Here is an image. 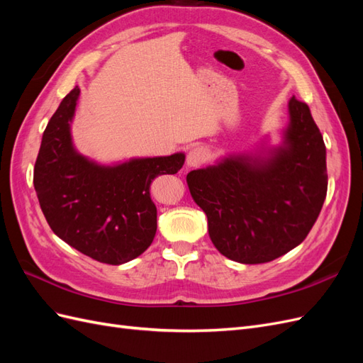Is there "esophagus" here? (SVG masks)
Returning a JSON list of instances; mask_svg holds the SVG:
<instances>
[{
	"mask_svg": "<svg viewBox=\"0 0 363 363\" xmlns=\"http://www.w3.org/2000/svg\"><path fill=\"white\" fill-rule=\"evenodd\" d=\"M208 159V151L203 145H195L188 151V156H186V164L188 168H196L201 167Z\"/></svg>",
	"mask_w": 363,
	"mask_h": 363,
	"instance_id": "1",
	"label": "esophagus"
}]
</instances>
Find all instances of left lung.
Masks as SVG:
<instances>
[{"mask_svg": "<svg viewBox=\"0 0 363 363\" xmlns=\"http://www.w3.org/2000/svg\"><path fill=\"white\" fill-rule=\"evenodd\" d=\"M284 144L268 157L235 156L186 177L223 256L265 263L300 245L327 195L325 145L306 103L289 101Z\"/></svg>", "mask_w": 363, "mask_h": 363, "instance_id": "8db88e82", "label": "left lung"}]
</instances>
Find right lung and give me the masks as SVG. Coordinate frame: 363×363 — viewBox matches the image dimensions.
I'll return each instance as SVG.
<instances>
[{
    "label": "right lung",
    "instance_id": "add662e5",
    "mask_svg": "<svg viewBox=\"0 0 363 363\" xmlns=\"http://www.w3.org/2000/svg\"><path fill=\"white\" fill-rule=\"evenodd\" d=\"M80 89L63 98L43 131L33 183L51 230L83 255L108 265L140 256L157 230L150 186L163 174H177L183 152L133 159L101 167L72 147L69 123Z\"/></svg>",
    "mask_w": 363,
    "mask_h": 363
}]
</instances>
